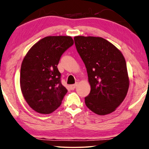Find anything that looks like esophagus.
Masks as SVG:
<instances>
[{
	"mask_svg": "<svg viewBox=\"0 0 149 149\" xmlns=\"http://www.w3.org/2000/svg\"><path fill=\"white\" fill-rule=\"evenodd\" d=\"M77 84H78V83H75V84H73V85H70V88L71 89H74L75 88H76V87L77 86Z\"/></svg>",
	"mask_w": 149,
	"mask_h": 149,
	"instance_id": "34e87169",
	"label": "esophagus"
}]
</instances>
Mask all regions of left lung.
Masks as SVG:
<instances>
[{"instance_id": "1", "label": "left lung", "mask_w": 149, "mask_h": 149, "mask_svg": "<svg viewBox=\"0 0 149 149\" xmlns=\"http://www.w3.org/2000/svg\"><path fill=\"white\" fill-rule=\"evenodd\" d=\"M87 68L91 91L85 105L99 115L113 113L122 103L130 85L127 65L121 51L102 37L74 38Z\"/></svg>"}]
</instances>
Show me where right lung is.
<instances>
[{
	"instance_id": "obj_1",
	"label": "right lung",
	"mask_w": 149,
	"mask_h": 149,
	"mask_svg": "<svg viewBox=\"0 0 149 149\" xmlns=\"http://www.w3.org/2000/svg\"><path fill=\"white\" fill-rule=\"evenodd\" d=\"M74 43L69 36H46L34 45L24 57L20 87L24 99L34 111L50 114L62 104L67 93L58 69L65 51Z\"/></svg>"
}]
</instances>
